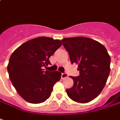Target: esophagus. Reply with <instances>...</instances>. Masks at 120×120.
I'll list each match as a JSON object with an SVG mask.
<instances>
[{"label":"esophagus","mask_w":120,"mask_h":120,"mask_svg":"<svg viewBox=\"0 0 120 120\" xmlns=\"http://www.w3.org/2000/svg\"><path fill=\"white\" fill-rule=\"evenodd\" d=\"M68 75V74L66 73H62V74H61V77H62V79H64V78L67 77Z\"/></svg>","instance_id":"esophagus-1"}]
</instances>
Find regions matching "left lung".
Listing matches in <instances>:
<instances>
[{
    "mask_svg": "<svg viewBox=\"0 0 120 120\" xmlns=\"http://www.w3.org/2000/svg\"><path fill=\"white\" fill-rule=\"evenodd\" d=\"M68 52L71 62L78 64L79 76L71 77L73 85L66 89L68 97L79 103H88L103 89L110 73V57L106 48L85 37L66 38L61 40Z\"/></svg>",
    "mask_w": 120,
    "mask_h": 120,
    "instance_id": "left-lung-1",
    "label": "left lung"
}]
</instances>
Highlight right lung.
<instances>
[{
  "mask_svg": "<svg viewBox=\"0 0 120 120\" xmlns=\"http://www.w3.org/2000/svg\"><path fill=\"white\" fill-rule=\"evenodd\" d=\"M62 45L59 40L38 37L24 43L11 55L8 71L17 93L30 103H41L51 96L61 78L58 71H44L51 64L49 58Z\"/></svg>",
  "mask_w": 120,
  "mask_h": 120,
  "instance_id": "1",
  "label": "right lung"
}]
</instances>
